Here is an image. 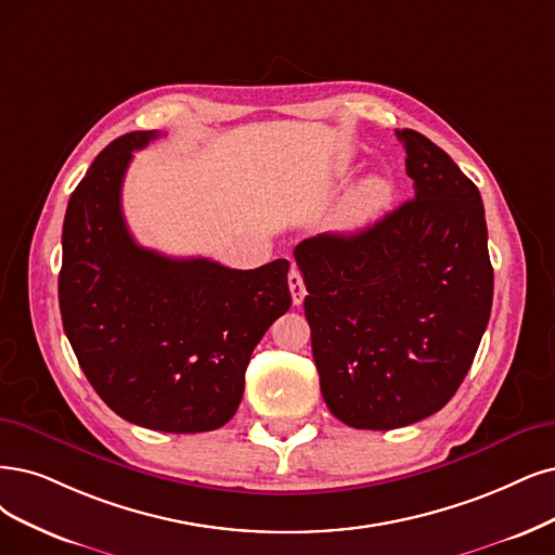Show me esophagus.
Listing matches in <instances>:
<instances>
[{"label":"esophagus","instance_id":"obj_1","mask_svg":"<svg viewBox=\"0 0 555 555\" xmlns=\"http://www.w3.org/2000/svg\"><path fill=\"white\" fill-rule=\"evenodd\" d=\"M288 285H291V295H293V304L299 306L306 297V285H304V279L299 274V270H291L288 274Z\"/></svg>","mask_w":555,"mask_h":555}]
</instances>
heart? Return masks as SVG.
Masks as SVG:
<instances>
[{
  "instance_id": "heart-1",
  "label": "heart",
  "mask_w": 555,
  "mask_h": 555,
  "mask_svg": "<svg viewBox=\"0 0 555 555\" xmlns=\"http://www.w3.org/2000/svg\"><path fill=\"white\" fill-rule=\"evenodd\" d=\"M391 182L384 176H371L361 180L359 188L347 198L343 225H347V229H359V225L373 221L386 208L388 201H391Z\"/></svg>"
}]
</instances>
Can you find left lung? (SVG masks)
<instances>
[{"label":"left lung","instance_id":"1","mask_svg":"<svg viewBox=\"0 0 555 555\" xmlns=\"http://www.w3.org/2000/svg\"><path fill=\"white\" fill-rule=\"evenodd\" d=\"M396 134L414 198L361 233L295 249L322 398L357 429L404 427L446 406L494 297L478 188L425 134Z\"/></svg>","mask_w":555,"mask_h":555}]
</instances>
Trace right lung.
<instances>
[{"label":"right lung","instance_id":"1","mask_svg":"<svg viewBox=\"0 0 555 555\" xmlns=\"http://www.w3.org/2000/svg\"><path fill=\"white\" fill-rule=\"evenodd\" d=\"M157 137H118L75 188L59 309L81 371L112 412L157 433H210L237 412L254 347L291 309V262L231 270L139 246L120 188L132 151Z\"/></svg>","mask_w":555,"mask_h":555}]
</instances>
